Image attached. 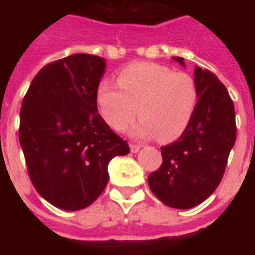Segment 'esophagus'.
<instances>
[{
    "label": "esophagus",
    "instance_id": "1",
    "mask_svg": "<svg viewBox=\"0 0 255 255\" xmlns=\"http://www.w3.org/2000/svg\"><path fill=\"white\" fill-rule=\"evenodd\" d=\"M140 145L139 144H130V150H131V153H136L139 152V149H140Z\"/></svg>",
    "mask_w": 255,
    "mask_h": 255
}]
</instances>
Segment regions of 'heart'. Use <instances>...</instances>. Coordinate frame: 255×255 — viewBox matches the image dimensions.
Listing matches in <instances>:
<instances>
[{
	"mask_svg": "<svg viewBox=\"0 0 255 255\" xmlns=\"http://www.w3.org/2000/svg\"><path fill=\"white\" fill-rule=\"evenodd\" d=\"M117 85L102 82L97 89L101 116L112 129H124L139 114L141 117L130 130L134 136L158 135L159 140L172 141L181 136L194 116L198 91L189 74L141 62L125 67L117 76Z\"/></svg>",
	"mask_w": 255,
	"mask_h": 255,
	"instance_id": "obj_1",
	"label": "heart"
}]
</instances>
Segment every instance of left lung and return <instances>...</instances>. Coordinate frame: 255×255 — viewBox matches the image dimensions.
Returning a JSON list of instances; mask_svg holds the SVG:
<instances>
[{
	"mask_svg": "<svg viewBox=\"0 0 255 255\" xmlns=\"http://www.w3.org/2000/svg\"><path fill=\"white\" fill-rule=\"evenodd\" d=\"M173 60L185 66L182 57ZM194 76V116L176 141L161 148V167L148 176L153 194L177 209L198 206L216 190L236 140L235 108L226 87L199 66H195Z\"/></svg>",
	"mask_w": 255,
	"mask_h": 255,
	"instance_id": "obj_1",
	"label": "left lung"
}]
</instances>
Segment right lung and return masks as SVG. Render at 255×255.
<instances>
[{"instance_id":"1","label":"right lung","mask_w":255,"mask_h":255,"mask_svg":"<svg viewBox=\"0 0 255 255\" xmlns=\"http://www.w3.org/2000/svg\"><path fill=\"white\" fill-rule=\"evenodd\" d=\"M105 70V58L71 55L40 70L22 100L19 140L29 177L65 211L91 206L107 185L110 161L130 152L98 114Z\"/></svg>"}]
</instances>
